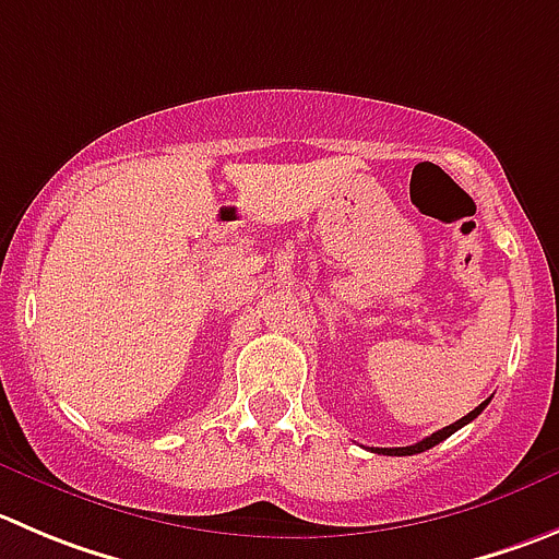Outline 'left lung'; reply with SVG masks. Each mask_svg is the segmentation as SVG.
I'll return each instance as SVG.
<instances>
[{"instance_id":"1","label":"left lung","mask_w":559,"mask_h":559,"mask_svg":"<svg viewBox=\"0 0 559 559\" xmlns=\"http://www.w3.org/2000/svg\"><path fill=\"white\" fill-rule=\"evenodd\" d=\"M486 406H488V401H483L480 406L475 408V412H469L466 417H461L459 423L448 425V428H442V430H436V433H430L428 439H423V442L412 444V448H376V450L370 448V450H373V453H379V455H417V453H425V450H430V448H436L439 442H444V439H448V436H453L459 428H464L466 423H472V419H475L477 414H480Z\"/></svg>"}]
</instances>
